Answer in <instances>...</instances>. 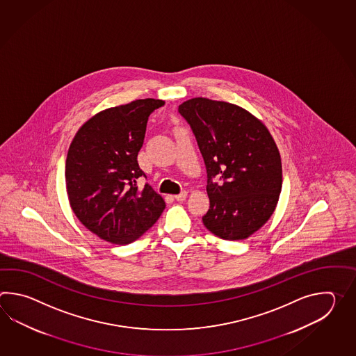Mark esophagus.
<instances>
[{
    "mask_svg": "<svg viewBox=\"0 0 356 356\" xmlns=\"http://www.w3.org/2000/svg\"><path fill=\"white\" fill-rule=\"evenodd\" d=\"M175 200L177 201H179V202H183L186 198H187V192L184 191V192H181V193H179V195H175Z\"/></svg>",
    "mask_w": 356,
    "mask_h": 356,
    "instance_id": "34e87169",
    "label": "esophagus"
}]
</instances>
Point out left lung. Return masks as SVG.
Segmentation results:
<instances>
[{"mask_svg":"<svg viewBox=\"0 0 356 356\" xmlns=\"http://www.w3.org/2000/svg\"><path fill=\"white\" fill-rule=\"evenodd\" d=\"M179 113L196 136L207 170L210 209L202 221L225 241H244L271 218L282 187L280 152L265 123L242 106L207 98ZM219 177V184L211 178Z\"/></svg>","mask_w":356,"mask_h":356,"instance_id":"left-lung-1","label":"left lung"}]
</instances>
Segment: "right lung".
I'll return each instance as SVG.
<instances>
[{
  "mask_svg": "<svg viewBox=\"0 0 356 356\" xmlns=\"http://www.w3.org/2000/svg\"><path fill=\"white\" fill-rule=\"evenodd\" d=\"M164 104L137 99L92 115L76 132L66 159L68 202L83 227L106 242H135L156 222L165 202L146 184L137 155L149 115Z\"/></svg>",
  "mask_w": 356,
  "mask_h": 356,
  "instance_id": "right-lung-1",
  "label": "right lung"
}]
</instances>
